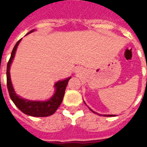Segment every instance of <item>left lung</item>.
Listing matches in <instances>:
<instances>
[{
	"mask_svg": "<svg viewBox=\"0 0 147 147\" xmlns=\"http://www.w3.org/2000/svg\"><path fill=\"white\" fill-rule=\"evenodd\" d=\"M90 110H91V109H90ZM92 111V110H91ZM93 113H95V112H94V111H92ZM104 116H105V115H104ZM105 117H106V116H105ZM107 117H113V115H108V116H107Z\"/></svg>",
	"mask_w": 147,
	"mask_h": 147,
	"instance_id": "8db88e82",
	"label": "left lung"
}]
</instances>
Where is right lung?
<instances>
[{"instance_id":"right-lung-1","label":"right lung","mask_w":147,"mask_h":147,"mask_svg":"<svg viewBox=\"0 0 147 147\" xmlns=\"http://www.w3.org/2000/svg\"><path fill=\"white\" fill-rule=\"evenodd\" d=\"M34 30H30V32L27 34L31 33V32H33ZM20 41L21 39L18 41L17 43L14 46V48L12 49V52H11V57L9 59L8 64H7V73H6L7 74V87H8L9 96L11 98V101L14 102L16 106L20 110L22 111L24 113L31 116V117H49V116L54 113L56 110L57 109L58 107L61 104V102L63 101V98H64L66 86H67V83L71 79V77L67 78L66 80H62V81H59L55 84L56 92H55L54 95L51 98L48 100V101H45V102H35L34 101V102H33V101H28V100H25V99L20 98L15 93L14 89H13L12 85H11L9 69H10L11 61L14 58L16 50L18 45H19Z\"/></svg>"}]
</instances>
